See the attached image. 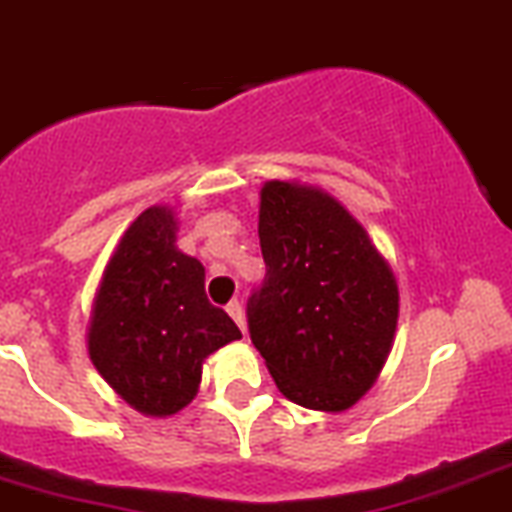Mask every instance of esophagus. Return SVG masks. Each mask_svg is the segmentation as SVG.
<instances>
[{
  "mask_svg": "<svg viewBox=\"0 0 512 512\" xmlns=\"http://www.w3.org/2000/svg\"><path fill=\"white\" fill-rule=\"evenodd\" d=\"M227 313L232 315V321L240 326L242 333H247V321H245V310H242V303L240 300H232V303L227 305Z\"/></svg>",
  "mask_w": 512,
  "mask_h": 512,
  "instance_id": "34e87169",
  "label": "esophagus"
}]
</instances>
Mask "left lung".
I'll return each instance as SVG.
<instances>
[{"label": "left lung", "instance_id": "left-lung-1", "mask_svg": "<svg viewBox=\"0 0 512 512\" xmlns=\"http://www.w3.org/2000/svg\"><path fill=\"white\" fill-rule=\"evenodd\" d=\"M257 232L267 272L247 300V323L267 371L300 407H353L394 343L399 288L389 262L338 199L300 181H265Z\"/></svg>", "mask_w": 512, "mask_h": 512}]
</instances>
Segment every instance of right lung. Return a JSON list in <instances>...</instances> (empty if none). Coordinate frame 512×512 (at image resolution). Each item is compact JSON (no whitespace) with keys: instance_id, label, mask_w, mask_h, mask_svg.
Masks as SVG:
<instances>
[{"instance_id":"obj_1","label":"right lung","mask_w":512,"mask_h":512,"mask_svg":"<svg viewBox=\"0 0 512 512\" xmlns=\"http://www.w3.org/2000/svg\"><path fill=\"white\" fill-rule=\"evenodd\" d=\"M169 207H148L126 229L95 293L88 353L136 412L171 417L197 396L209 353L242 338L204 293V267L176 247Z\"/></svg>"}]
</instances>
